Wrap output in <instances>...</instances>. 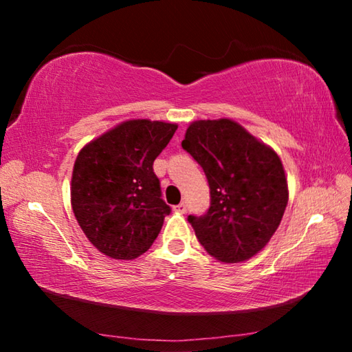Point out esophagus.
Wrapping results in <instances>:
<instances>
[{"label": "esophagus", "mask_w": 352, "mask_h": 352, "mask_svg": "<svg viewBox=\"0 0 352 352\" xmlns=\"http://www.w3.org/2000/svg\"><path fill=\"white\" fill-rule=\"evenodd\" d=\"M174 211L178 212V214H184V212H186V204H183V201H182L180 205L174 206Z\"/></svg>", "instance_id": "1"}]
</instances>
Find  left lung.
I'll list each match as a JSON object with an SVG mask.
<instances>
[{"instance_id":"left-lung-1","label":"left lung","mask_w":352,"mask_h":352,"mask_svg":"<svg viewBox=\"0 0 352 352\" xmlns=\"http://www.w3.org/2000/svg\"><path fill=\"white\" fill-rule=\"evenodd\" d=\"M182 147L210 184L208 211L188 216L199 242L228 264L259 253L278 230L289 200L276 152L231 119L192 122Z\"/></svg>"}]
</instances>
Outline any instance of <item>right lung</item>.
Returning <instances> with one entry per match:
<instances>
[{"mask_svg": "<svg viewBox=\"0 0 352 352\" xmlns=\"http://www.w3.org/2000/svg\"><path fill=\"white\" fill-rule=\"evenodd\" d=\"M175 130V124L132 119L77 155L71 205L82 231L100 253L135 259L157 239L170 206L162 199L153 162Z\"/></svg>", "mask_w": 352, "mask_h": 352, "instance_id": "add662e5", "label": "right lung"}]
</instances>
